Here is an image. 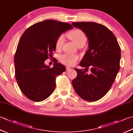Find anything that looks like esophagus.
Wrapping results in <instances>:
<instances>
[{"label": "esophagus", "instance_id": "esophagus-1", "mask_svg": "<svg viewBox=\"0 0 133 133\" xmlns=\"http://www.w3.org/2000/svg\"><path fill=\"white\" fill-rule=\"evenodd\" d=\"M66 69L67 71H69V70H71V68H70V67H68V66H67V67H66Z\"/></svg>", "mask_w": 133, "mask_h": 133}]
</instances>
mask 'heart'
Wrapping results in <instances>:
<instances>
[{
	"instance_id": "heart-1",
	"label": "heart",
	"mask_w": 133,
	"mask_h": 133,
	"mask_svg": "<svg viewBox=\"0 0 133 133\" xmlns=\"http://www.w3.org/2000/svg\"><path fill=\"white\" fill-rule=\"evenodd\" d=\"M68 37L74 42L77 46L85 44L87 40V38L82 31L79 29H75L67 34ZM64 42V36L61 35L56 39L55 43V47L56 50H60ZM79 59L78 56L77 55H70L64 54L61 56L60 61L62 63L67 65L74 64L76 61Z\"/></svg>"
}]
</instances>
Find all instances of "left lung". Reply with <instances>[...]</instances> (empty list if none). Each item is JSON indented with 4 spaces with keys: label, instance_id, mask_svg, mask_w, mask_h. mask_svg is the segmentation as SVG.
<instances>
[{
    "label": "left lung",
    "instance_id": "1",
    "mask_svg": "<svg viewBox=\"0 0 133 133\" xmlns=\"http://www.w3.org/2000/svg\"><path fill=\"white\" fill-rule=\"evenodd\" d=\"M72 24L83 31L89 39V50L79 65L91 68L90 75L85 69H75L77 76L72 81L73 87L83 99L98 101L111 89L119 71L120 46L114 34L102 24L90 22Z\"/></svg>",
    "mask_w": 133,
    "mask_h": 133
}]
</instances>
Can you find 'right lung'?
<instances>
[{
    "mask_svg": "<svg viewBox=\"0 0 133 133\" xmlns=\"http://www.w3.org/2000/svg\"><path fill=\"white\" fill-rule=\"evenodd\" d=\"M72 28L69 23L46 20L32 25L22 35L14 56L15 78L29 99L44 101L54 91L56 77L66 71V67L56 59L52 68L44 61L52 57L57 38Z\"/></svg>",
    "mask_w": 133,
    "mask_h": 133,
    "instance_id": "1",
    "label": "right lung"
}]
</instances>
